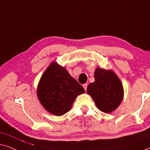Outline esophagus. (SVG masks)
<instances>
[{
  "mask_svg": "<svg viewBox=\"0 0 150 150\" xmlns=\"http://www.w3.org/2000/svg\"><path fill=\"white\" fill-rule=\"evenodd\" d=\"M83 88H84V90H85V91H86V90H87L88 84H87V83H85V84H83Z\"/></svg>",
  "mask_w": 150,
  "mask_h": 150,
  "instance_id": "obj_1",
  "label": "esophagus"
}]
</instances>
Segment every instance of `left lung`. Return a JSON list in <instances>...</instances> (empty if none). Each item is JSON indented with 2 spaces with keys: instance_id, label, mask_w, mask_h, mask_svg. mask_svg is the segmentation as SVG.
Wrapping results in <instances>:
<instances>
[{
  "instance_id": "1",
  "label": "left lung",
  "mask_w": 150,
  "mask_h": 150,
  "mask_svg": "<svg viewBox=\"0 0 150 150\" xmlns=\"http://www.w3.org/2000/svg\"><path fill=\"white\" fill-rule=\"evenodd\" d=\"M95 81L90 83L87 92L103 112L109 113L116 109L124 97L121 81L111 70L96 68L94 72Z\"/></svg>"
}]
</instances>
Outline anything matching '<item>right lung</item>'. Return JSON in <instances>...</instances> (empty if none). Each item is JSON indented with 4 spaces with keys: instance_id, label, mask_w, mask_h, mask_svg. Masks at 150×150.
<instances>
[{
    "instance_id": "1",
    "label": "right lung",
    "mask_w": 150,
    "mask_h": 150,
    "mask_svg": "<svg viewBox=\"0 0 150 150\" xmlns=\"http://www.w3.org/2000/svg\"><path fill=\"white\" fill-rule=\"evenodd\" d=\"M85 92L66 68L52 62L41 77L37 86L38 98L52 114L60 116L70 111L77 96Z\"/></svg>"
}]
</instances>
